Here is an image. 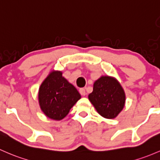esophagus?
Instances as JSON below:
<instances>
[{
  "mask_svg": "<svg viewBox=\"0 0 160 160\" xmlns=\"http://www.w3.org/2000/svg\"><path fill=\"white\" fill-rule=\"evenodd\" d=\"M79 92H80V93L81 94L82 96H85L87 93H86V90L84 88H80V90H79Z\"/></svg>",
  "mask_w": 160,
  "mask_h": 160,
  "instance_id": "esophagus-1",
  "label": "esophagus"
}]
</instances>
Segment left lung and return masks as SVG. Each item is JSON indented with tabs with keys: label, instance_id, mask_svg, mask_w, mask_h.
Here are the masks:
<instances>
[{
	"label": "left lung",
	"instance_id": "left-lung-1",
	"mask_svg": "<svg viewBox=\"0 0 160 160\" xmlns=\"http://www.w3.org/2000/svg\"><path fill=\"white\" fill-rule=\"evenodd\" d=\"M88 97L99 114L107 119L115 118L125 104V93L122 87L110 77H102L97 80Z\"/></svg>",
	"mask_w": 160,
	"mask_h": 160
}]
</instances>
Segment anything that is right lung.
<instances>
[{
	"label": "right lung",
	"mask_w": 160,
	"mask_h": 160,
	"mask_svg": "<svg viewBox=\"0 0 160 160\" xmlns=\"http://www.w3.org/2000/svg\"><path fill=\"white\" fill-rule=\"evenodd\" d=\"M38 97L40 108L45 115L60 120L81 97L77 89L62 77L61 72L53 71L42 83Z\"/></svg>",
	"instance_id": "1"
}]
</instances>
